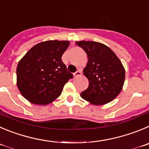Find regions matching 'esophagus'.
Masks as SVG:
<instances>
[{
  "instance_id": "1",
  "label": "esophagus",
  "mask_w": 149,
  "mask_h": 149,
  "mask_svg": "<svg viewBox=\"0 0 149 149\" xmlns=\"http://www.w3.org/2000/svg\"><path fill=\"white\" fill-rule=\"evenodd\" d=\"M81 75V70H79L78 71H76V73H74V76L75 77H78V76H80Z\"/></svg>"
}]
</instances>
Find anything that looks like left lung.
Instances as JSON below:
<instances>
[{
    "label": "left lung",
    "mask_w": 149,
    "mask_h": 149,
    "mask_svg": "<svg viewBox=\"0 0 149 149\" xmlns=\"http://www.w3.org/2000/svg\"><path fill=\"white\" fill-rule=\"evenodd\" d=\"M76 44L88 57L83 73L88 79L89 86L81 97L94 105L112 101L119 95L124 84L125 69L120 59L102 43L82 40Z\"/></svg>",
    "instance_id": "1"
}]
</instances>
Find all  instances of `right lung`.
Listing matches in <instances>:
<instances>
[{"label":"right lung","mask_w":149,"mask_h":149,"mask_svg":"<svg viewBox=\"0 0 149 149\" xmlns=\"http://www.w3.org/2000/svg\"><path fill=\"white\" fill-rule=\"evenodd\" d=\"M69 45V41L42 42L18 62L17 85L29 102L47 105L61 95L64 85L73 78L62 61Z\"/></svg>","instance_id":"add662e5"}]
</instances>
